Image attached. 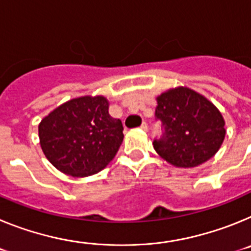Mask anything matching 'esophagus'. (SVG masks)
Instances as JSON below:
<instances>
[{
	"mask_svg": "<svg viewBox=\"0 0 251 251\" xmlns=\"http://www.w3.org/2000/svg\"><path fill=\"white\" fill-rule=\"evenodd\" d=\"M141 129H142V130H145V132H147L148 126H147V123H146V122H143V123L141 124Z\"/></svg>",
	"mask_w": 251,
	"mask_h": 251,
	"instance_id": "obj_1",
	"label": "esophagus"
}]
</instances>
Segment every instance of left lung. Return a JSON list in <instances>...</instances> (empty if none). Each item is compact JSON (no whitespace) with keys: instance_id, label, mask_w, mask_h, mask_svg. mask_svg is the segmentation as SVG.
<instances>
[{"instance_id":"left-lung-1","label":"left lung","mask_w":251,"mask_h":251,"mask_svg":"<svg viewBox=\"0 0 251 251\" xmlns=\"http://www.w3.org/2000/svg\"><path fill=\"white\" fill-rule=\"evenodd\" d=\"M156 117L162 136L153 147L177 167H196L211 158L225 138V122L216 106L188 88H177L157 98Z\"/></svg>"}]
</instances>
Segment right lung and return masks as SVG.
Segmentation results:
<instances>
[{
  "mask_svg": "<svg viewBox=\"0 0 251 251\" xmlns=\"http://www.w3.org/2000/svg\"><path fill=\"white\" fill-rule=\"evenodd\" d=\"M46 158L63 174H98L115 157L123 141L121 119L108 113L104 97H81L57 106L39 124Z\"/></svg>",
  "mask_w": 251,
  "mask_h": 251,
  "instance_id": "1",
  "label": "right lung"
}]
</instances>
